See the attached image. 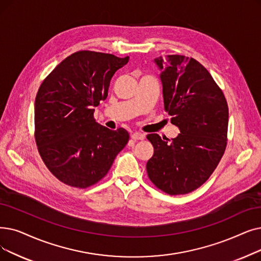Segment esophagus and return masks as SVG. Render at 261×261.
<instances>
[{
    "instance_id": "obj_1",
    "label": "esophagus",
    "mask_w": 261,
    "mask_h": 261,
    "mask_svg": "<svg viewBox=\"0 0 261 261\" xmlns=\"http://www.w3.org/2000/svg\"><path fill=\"white\" fill-rule=\"evenodd\" d=\"M131 138L134 141H139V140H144L145 139V134L141 133V132H134L131 134Z\"/></svg>"
}]
</instances>
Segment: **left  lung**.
Instances as JSON below:
<instances>
[{
  "instance_id": "left-lung-1",
  "label": "left lung",
  "mask_w": 261,
  "mask_h": 261,
  "mask_svg": "<svg viewBox=\"0 0 261 261\" xmlns=\"http://www.w3.org/2000/svg\"><path fill=\"white\" fill-rule=\"evenodd\" d=\"M153 62L160 70L164 110L180 133L172 140L147 135L153 146L147 174L166 193L187 194L205 182L221 160L228 106L209 71L194 59L168 55Z\"/></svg>"
}]
</instances>
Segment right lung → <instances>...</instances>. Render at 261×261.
<instances>
[{"mask_svg":"<svg viewBox=\"0 0 261 261\" xmlns=\"http://www.w3.org/2000/svg\"><path fill=\"white\" fill-rule=\"evenodd\" d=\"M129 56L79 51L56 66L35 99V139L49 171L62 182L87 188L102 179L129 141L123 128L94 119L114 73Z\"/></svg>","mask_w":261,"mask_h":261,"instance_id":"right-lung-1","label":"right lung"}]
</instances>
